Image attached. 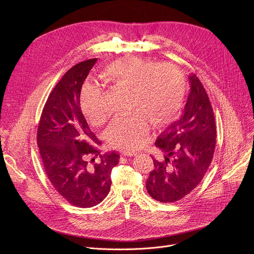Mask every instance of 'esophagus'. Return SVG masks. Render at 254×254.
I'll use <instances>...</instances> for the list:
<instances>
[{
	"mask_svg": "<svg viewBox=\"0 0 254 254\" xmlns=\"http://www.w3.org/2000/svg\"><path fill=\"white\" fill-rule=\"evenodd\" d=\"M137 153L134 152V151H129V150H123L122 151V155L123 156H126V157H132V156H135Z\"/></svg>",
	"mask_w": 254,
	"mask_h": 254,
	"instance_id": "obj_1",
	"label": "esophagus"
}]
</instances>
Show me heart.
I'll return each instance as SVG.
<instances>
[{"label":"heart","instance_id":"obj_1","mask_svg":"<svg viewBox=\"0 0 254 254\" xmlns=\"http://www.w3.org/2000/svg\"><path fill=\"white\" fill-rule=\"evenodd\" d=\"M104 82L129 90L130 110L137 113L115 120L106 130L114 147L138 148L149 127L164 125L182 104L185 77L181 70L168 63L154 62L136 56H127L107 65L101 72ZM103 93L96 84L86 85L80 95L81 106L88 120L102 125L108 117L103 106Z\"/></svg>","mask_w":254,"mask_h":254}]
</instances>
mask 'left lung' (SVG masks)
<instances>
[{"mask_svg":"<svg viewBox=\"0 0 254 254\" xmlns=\"http://www.w3.org/2000/svg\"><path fill=\"white\" fill-rule=\"evenodd\" d=\"M190 93L184 113L167 127L156 140L165 153L162 162L154 159V169L146 188L162 203L183 199L202 181L213 159L216 144L214 113L201 81L189 76Z\"/></svg>","mask_w":254,"mask_h":254,"instance_id":"left-lung-1","label":"left lung"}]
</instances>
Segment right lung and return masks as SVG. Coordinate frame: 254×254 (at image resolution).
Masks as SVG:
<instances>
[{"mask_svg": "<svg viewBox=\"0 0 254 254\" xmlns=\"http://www.w3.org/2000/svg\"><path fill=\"white\" fill-rule=\"evenodd\" d=\"M96 58L70 68L49 94L40 118L37 143L46 175L70 204L90 208L111 190V174L119 163L117 152L100 155L98 140L80 106L82 84ZM99 155V163L94 162ZM93 156L91 163L87 159Z\"/></svg>", "mask_w": 254, "mask_h": 254, "instance_id": "1", "label": "right lung"}]
</instances>
